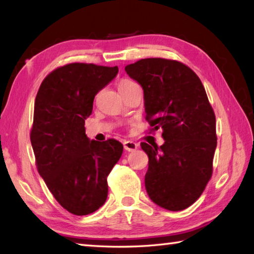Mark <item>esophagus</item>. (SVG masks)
Instances as JSON below:
<instances>
[{
	"instance_id": "1",
	"label": "esophagus",
	"mask_w": 254,
	"mask_h": 254,
	"mask_svg": "<svg viewBox=\"0 0 254 254\" xmlns=\"http://www.w3.org/2000/svg\"><path fill=\"white\" fill-rule=\"evenodd\" d=\"M123 145H124V149H126L127 151H134V150H136L137 147H139V144L133 142V141H124Z\"/></svg>"
}]
</instances>
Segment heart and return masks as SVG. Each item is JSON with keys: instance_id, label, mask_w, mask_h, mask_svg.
Returning a JSON list of instances; mask_svg holds the SVG:
<instances>
[{"instance_id": "1", "label": "heart", "mask_w": 254, "mask_h": 254, "mask_svg": "<svg viewBox=\"0 0 254 254\" xmlns=\"http://www.w3.org/2000/svg\"><path fill=\"white\" fill-rule=\"evenodd\" d=\"M133 85H135V83H134V81H132V80H128V79L120 80V83H119V91H122V89H126V88L131 87V86H133Z\"/></svg>"}]
</instances>
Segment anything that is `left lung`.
I'll use <instances>...</instances> for the list:
<instances>
[{
	"label": "left lung",
	"instance_id": "1",
	"mask_svg": "<svg viewBox=\"0 0 254 254\" xmlns=\"http://www.w3.org/2000/svg\"><path fill=\"white\" fill-rule=\"evenodd\" d=\"M143 88L145 120L162 130L161 147L141 142L148 154L144 184L150 198L168 210L189 207L213 174L216 120L199 77L177 60L147 58L126 67Z\"/></svg>",
	"mask_w": 254,
	"mask_h": 254
}]
</instances>
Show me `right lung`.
<instances>
[{
	"label": "right lung",
	"instance_id": "obj_1",
	"mask_svg": "<svg viewBox=\"0 0 254 254\" xmlns=\"http://www.w3.org/2000/svg\"><path fill=\"white\" fill-rule=\"evenodd\" d=\"M118 72V66L84 63L58 67L42 80L34 102L30 140L38 173L56 200L78 216L105 203L107 176L123 152L115 139L91 141L84 127L94 97Z\"/></svg>",
	"mask_w": 254,
	"mask_h": 254
}]
</instances>
